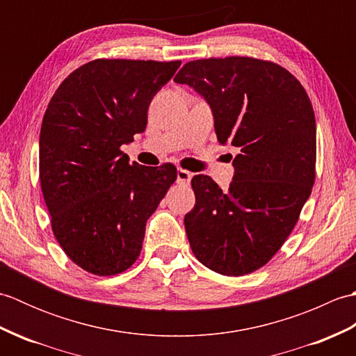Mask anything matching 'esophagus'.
I'll return each mask as SVG.
<instances>
[{"label": "esophagus", "instance_id": "esophagus-1", "mask_svg": "<svg viewBox=\"0 0 356 356\" xmlns=\"http://www.w3.org/2000/svg\"><path fill=\"white\" fill-rule=\"evenodd\" d=\"M191 177H193V174L190 171L182 170V168L177 170V184L188 185L191 182Z\"/></svg>", "mask_w": 356, "mask_h": 356}]
</instances>
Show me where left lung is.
<instances>
[{
  "label": "left lung",
  "mask_w": 356,
  "mask_h": 356,
  "mask_svg": "<svg viewBox=\"0 0 356 356\" xmlns=\"http://www.w3.org/2000/svg\"><path fill=\"white\" fill-rule=\"evenodd\" d=\"M174 81L205 97L220 143L240 149L228 191L194 176L185 216L193 252L222 275L264 266L283 246L315 182L316 125L305 87L282 65L249 56L186 63Z\"/></svg>",
  "instance_id": "1"
}]
</instances>
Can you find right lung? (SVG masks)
Masks as SVG:
<instances>
[{"instance_id": "right-lung-1", "label": "right lung", "mask_w": 356, "mask_h": 356, "mask_svg": "<svg viewBox=\"0 0 356 356\" xmlns=\"http://www.w3.org/2000/svg\"><path fill=\"white\" fill-rule=\"evenodd\" d=\"M180 64L95 59L63 81L44 113L40 180L51 231L95 275L138 260L147 220L177 179L172 163H130L120 147L145 130L151 99Z\"/></svg>"}]
</instances>
